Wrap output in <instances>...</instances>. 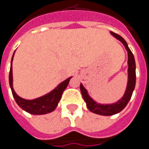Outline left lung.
<instances>
[{"label":"left lung","instance_id":"1","mask_svg":"<svg viewBox=\"0 0 149 149\" xmlns=\"http://www.w3.org/2000/svg\"><path fill=\"white\" fill-rule=\"evenodd\" d=\"M111 33L123 43V46H125V48L127 50V54H128V62H127L128 63V82H127V89L123 97L117 103H113V104H110V105L98 104L91 97H89V95H87L86 90L83 87L82 84H80V91H81L83 100L86 102L87 108L91 112L101 115V116H112L123 110V108L127 106V103L129 102L134 88H135V85H136V63H135L133 54L130 49L128 48L126 41L121 36L113 32H111Z\"/></svg>","mask_w":149,"mask_h":149}]
</instances>
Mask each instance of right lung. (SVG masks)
Segmentation results:
<instances>
[{
	"mask_svg": "<svg viewBox=\"0 0 149 149\" xmlns=\"http://www.w3.org/2000/svg\"><path fill=\"white\" fill-rule=\"evenodd\" d=\"M14 55V54H13ZM13 58L11 60V66L9 71V85L11 87L13 95L15 99L16 103L18 104V106L22 108L24 111L29 112L33 115H43V114L49 113L56 108L58 106V103L62 98L63 91L66 89V86L69 83V81L71 77L68 78L67 79L63 81L55 89L52 91L50 93L47 94L44 96L38 98L36 100H26L19 97L15 93L13 87V73H12V62Z\"/></svg>",
	"mask_w": 149,
	"mask_h": 149,
	"instance_id": "add662e5",
	"label": "right lung"
}]
</instances>
